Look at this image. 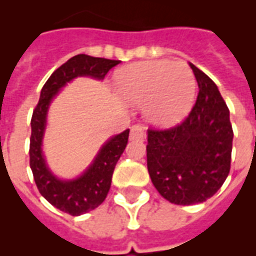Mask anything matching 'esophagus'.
I'll return each instance as SVG.
<instances>
[{
    "label": "esophagus",
    "instance_id": "1",
    "mask_svg": "<svg viewBox=\"0 0 256 256\" xmlns=\"http://www.w3.org/2000/svg\"><path fill=\"white\" fill-rule=\"evenodd\" d=\"M144 138H146V134L144 128L138 124H134L130 130V140H144Z\"/></svg>",
    "mask_w": 256,
    "mask_h": 256
}]
</instances>
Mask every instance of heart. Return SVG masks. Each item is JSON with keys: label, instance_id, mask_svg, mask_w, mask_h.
Segmentation results:
<instances>
[{"label": "heart", "instance_id": "obj_1", "mask_svg": "<svg viewBox=\"0 0 256 256\" xmlns=\"http://www.w3.org/2000/svg\"><path fill=\"white\" fill-rule=\"evenodd\" d=\"M116 88L126 102L144 106L148 122L160 128L180 124L192 108L195 77L184 62L144 61L118 70Z\"/></svg>", "mask_w": 256, "mask_h": 256}]
</instances>
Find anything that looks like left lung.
<instances>
[{
  "instance_id": "obj_1",
  "label": "left lung",
  "mask_w": 256,
  "mask_h": 256,
  "mask_svg": "<svg viewBox=\"0 0 256 256\" xmlns=\"http://www.w3.org/2000/svg\"><path fill=\"white\" fill-rule=\"evenodd\" d=\"M198 82V98L182 124L148 130V168L164 199L190 206L211 198L230 172L234 132L230 112L218 86L190 64Z\"/></svg>"
}]
</instances>
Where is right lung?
I'll use <instances>...</instances> for the list:
<instances>
[{
	"mask_svg": "<svg viewBox=\"0 0 256 256\" xmlns=\"http://www.w3.org/2000/svg\"><path fill=\"white\" fill-rule=\"evenodd\" d=\"M120 61L78 54L60 66L41 90L37 108L32 116L30 136V168L44 198L56 208L78 216L94 210L108 195L116 164L128 144V132L110 136L100 148L92 164L76 178L64 179L54 174L44 152V136L48 126V112L54 98L68 84L78 77H90L102 81L108 72Z\"/></svg>",
	"mask_w": 256,
	"mask_h": 256,
	"instance_id": "right-lung-1",
	"label": "right lung"
}]
</instances>
